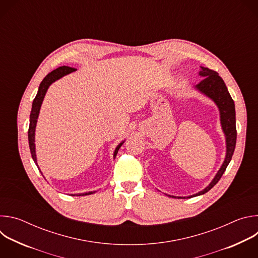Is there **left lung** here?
<instances>
[{"label": "left lung", "mask_w": 258, "mask_h": 258, "mask_svg": "<svg viewBox=\"0 0 258 258\" xmlns=\"http://www.w3.org/2000/svg\"><path fill=\"white\" fill-rule=\"evenodd\" d=\"M199 75L204 77V80L201 83H199L196 86V88L202 93H204L206 96L211 98L219 108L220 121H222V126L226 134V139H227V155L222 167H220V169L218 170V172L216 173L212 181L209 183V186H207L203 191L193 196L177 197V198H191V197L199 196V195L205 194L211 188H213L217 183V181L220 179V177H222L224 172L226 171L232 159V156L235 151V147H236L237 130H236L235 103L226 87L225 82L218 76V73L216 71L211 70L207 67H201ZM171 197L176 198L174 196H171Z\"/></svg>", "instance_id": "obj_1"}]
</instances>
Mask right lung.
<instances>
[{"label": "right lung", "instance_id": "add662e5", "mask_svg": "<svg viewBox=\"0 0 258 258\" xmlns=\"http://www.w3.org/2000/svg\"><path fill=\"white\" fill-rule=\"evenodd\" d=\"M76 68H72L69 66H61L58 67L57 69L53 70L52 72H50L49 75H47L45 77V79L42 81V83L40 84L39 87V91L38 94H36L35 98L33 99L32 102V108H31V112H30V119H29V127H28V144H29V149H30V153H31V157L33 159V161L35 162L36 166H38V163H36V157H35V150H34V130H35V124H36V119H38L39 116V112H40V108L42 105V102L44 100V97L47 93L48 88L50 87V85L52 83H54L55 81L59 80L60 78L68 75V73L75 71ZM123 144L120 143L114 151V157L116 156L119 148L121 147V145ZM39 168V167H38ZM40 170V168H39ZM94 192H89V193H84V194H79V196H85V195H90L93 194Z\"/></svg>", "mask_w": 258, "mask_h": 258}]
</instances>
